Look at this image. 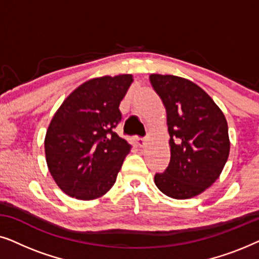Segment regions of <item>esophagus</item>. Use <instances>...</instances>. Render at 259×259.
<instances>
[{"mask_svg":"<svg viewBox=\"0 0 259 259\" xmlns=\"http://www.w3.org/2000/svg\"><path fill=\"white\" fill-rule=\"evenodd\" d=\"M134 143H136L137 146L140 147V148L146 146V139H143V138H137V139L134 140Z\"/></svg>","mask_w":259,"mask_h":259,"instance_id":"1","label":"esophagus"}]
</instances>
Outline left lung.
Wrapping results in <instances>:
<instances>
[{
  "mask_svg": "<svg viewBox=\"0 0 259 259\" xmlns=\"http://www.w3.org/2000/svg\"><path fill=\"white\" fill-rule=\"evenodd\" d=\"M150 82L166 109L171 160L154 176L173 199L203 193L219 178L230 153L228 121L212 98L192 81L151 74Z\"/></svg>",
  "mask_w": 259,
  "mask_h": 259,
  "instance_id": "left-lung-1",
  "label": "left lung"
}]
</instances>
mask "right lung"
Listing matches in <instances>:
<instances>
[{
    "mask_svg": "<svg viewBox=\"0 0 259 259\" xmlns=\"http://www.w3.org/2000/svg\"><path fill=\"white\" fill-rule=\"evenodd\" d=\"M132 82V74L88 80L53 116L45 137L46 161L56 185L69 197L93 200L114 185L132 148L113 131Z\"/></svg>",
    "mask_w": 259,
    "mask_h": 259,
    "instance_id": "add662e5",
    "label": "right lung"
}]
</instances>
